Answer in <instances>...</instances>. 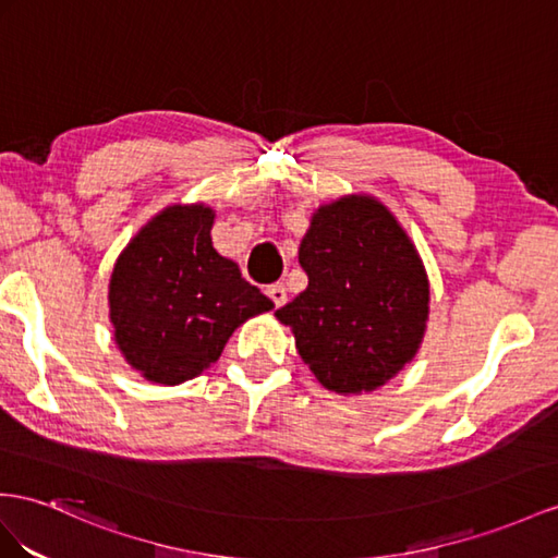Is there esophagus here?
<instances>
[{"label":"esophagus","mask_w":558,"mask_h":558,"mask_svg":"<svg viewBox=\"0 0 558 558\" xmlns=\"http://www.w3.org/2000/svg\"><path fill=\"white\" fill-rule=\"evenodd\" d=\"M266 294H268L270 302H274L278 308H280V306H284V302H288V290H284V284H280V282H276V284H268V288H266Z\"/></svg>","instance_id":"esophagus-1"}]
</instances>
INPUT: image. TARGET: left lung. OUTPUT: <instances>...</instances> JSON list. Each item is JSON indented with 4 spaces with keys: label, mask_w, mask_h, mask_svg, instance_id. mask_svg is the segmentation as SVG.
<instances>
[{
    "label": "left lung",
    "mask_w": 558,
    "mask_h": 558,
    "mask_svg": "<svg viewBox=\"0 0 558 558\" xmlns=\"http://www.w3.org/2000/svg\"><path fill=\"white\" fill-rule=\"evenodd\" d=\"M308 288L276 318L327 391L369 393L415 361L428 320V276L393 211L353 193L311 214L299 245Z\"/></svg>",
    "instance_id": "8db88e82"
}]
</instances>
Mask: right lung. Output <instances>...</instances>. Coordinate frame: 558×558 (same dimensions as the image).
Listing matches in <instances>:
<instances>
[{
  "label": "right lung",
  "instance_id": "right-lung-1",
  "mask_svg": "<svg viewBox=\"0 0 558 558\" xmlns=\"http://www.w3.org/2000/svg\"><path fill=\"white\" fill-rule=\"evenodd\" d=\"M205 203L169 205L141 226L112 266V339L143 379L177 387L203 375L238 327L274 308L211 245Z\"/></svg>",
  "mask_w": 558,
  "mask_h": 558
}]
</instances>
